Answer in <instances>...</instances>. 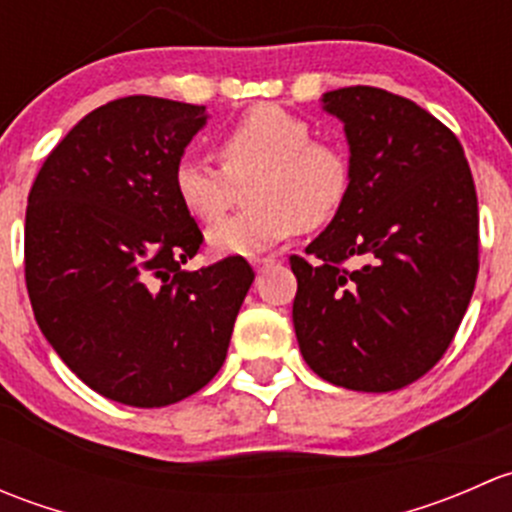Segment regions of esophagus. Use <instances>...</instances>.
Here are the masks:
<instances>
[{"label": "esophagus", "mask_w": 512, "mask_h": 512, "mask_svg": "<svg viewBox=\"0 0 512 512\" xmlns=\"http://www.w3.org/2000/svg\"><path fill=\"white\" fill-rule=\"evenodd\" d=\"M275 257H257V260H252V267H255L257 272H262V270H267V267H272L275 265Z\"/></svg>", "instance_id": "1"}]
</instances>
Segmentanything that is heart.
Masks as SVG:
<instances>
[{
	"label": "heart",
	"mask_w": 512,
	"mask_h": 512,
	"mask_svg": "<svg viewBox=\"0 0 512 512\" xmlns=\"http://www.w3.org/2000/svg\"><path fill=\"white\" fill-rule=\"evenodd\" d=\"M312 136L307 118L262 103L218 138L220 168L178 160L175 195L198 223H220L245 188L247 208L210 230L215 252L255 255L280 245L297 227L322 230L342 213L352 190V160L339 143Z\"/></svg>",
	"instance_id": "1"
}]
</instances>
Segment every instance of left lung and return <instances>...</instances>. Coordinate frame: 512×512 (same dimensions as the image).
Masks as SVG:
<instances>
[{
  "label": "left lung",
  "instance_id": "8db88e82",
  "mask_svg": "<svg viewBox=\"0 0 512 512\" xmlns=\"http://www.w3.org/2000/svg\"><path fill=\"white\" fill-rule=\"evenodd\" d=\"M322 101L344 121L352 190L307 257H289L299 352L329 384L404 389L451 347L476 287L471 165L456 133L409 98L347 86Z\"/></svg>",
  "mask_w": 512,
  "mask_h": 512
}]
</instances>
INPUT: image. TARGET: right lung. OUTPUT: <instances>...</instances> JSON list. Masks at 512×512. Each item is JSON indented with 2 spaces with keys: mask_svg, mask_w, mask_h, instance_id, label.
I'll return each mask as SVG.
<instances>
[{
  "mask_svg": "<svg viewBox=\"0 0 512 512\" xmlns=\"http://www.w3.org/2000/svg\"><path fill=\"white\" fill-rule=\"evenodd\" d=\"M205 106L126 96L81 118L29 190L24 277L39 329L106 399L156 409L223 366L255 272L225 257L188 272L203 232L173 173Z\"/></svg>",
  "mask_w": 512,
  "mask_h": 512,
  "instance_id": "1",
  "label": "right lung"
}]
</instances>
